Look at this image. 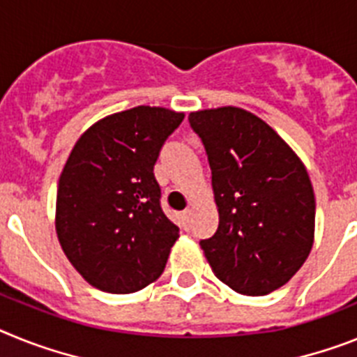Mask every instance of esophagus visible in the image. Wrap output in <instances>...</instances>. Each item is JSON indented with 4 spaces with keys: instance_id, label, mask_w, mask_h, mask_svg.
I'll return each mask as SVG.
<instances>
[{
    "instance_id": "obj_1",
    "label": "esophagus",
    "mask_w": 357,
    "mask_h": 357,
    "mask_svg": "<svg viewBox=\"0 0 357 357\" xmlns=\"http://www.w3.org/2000/svg\"><path fill=\"white\" fill-rule=\"evenodd\" d=\"M190 217H192V210L190 208L183 210L181 222H183V228H185V230H187V228H190Z\"/></svg>"
}]
</instances>
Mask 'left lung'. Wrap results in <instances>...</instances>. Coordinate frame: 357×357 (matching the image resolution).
Wrapping results in <instances>:
<instances>
[{"instance_id": "1", "label": "left lung", "mask_w": 357, "mask_h": 357, "mask_svg": "<svg viewBox=\"0 0 357 357\" xmlns=\"http://www.w3.org/2000/svg\"><path fill=\"white\" fill-rule=\"evenodd\" d=\"M212 169L219 226L201 241L222 284L264 296L302 268L314 238V192L300 158L241 107L190 113Z\"/></svg>"}]
</instances>
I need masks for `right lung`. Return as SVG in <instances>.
Wrapping results in <instances>:
<instances>
[{"label": "right lung", "mask_w": 357, "mask_h": 357, "mask_svg": "<svg viewBox=\"0 0 357 357\" xmlns=\"http://www.w3.org/2000/svg\"><path fill=\"white\" fill-rule=\"evenodd\" d=\"M185 114L138 105L80 136L59 178L55 228L71 266L93 287L127 294L165 269L179 228L161 208L160 151Z\"/></svg>", "instance_id": "right-lung-1"}]
</instances>
